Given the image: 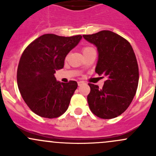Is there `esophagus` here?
Returning <instances> with one entry per match:
<instances>
[{
  "instance_id": "esophagus-1",
  "label": "esophagus",
  "mask_w": 156,
  "mask_h": 156,
  "mask_svg": "<svg viewBox=\"0 0 156 156\" xmlns=\"http://www.w3.org/2000/svg\"><path fill=\"white\" fill-rule=\"evenodd\" d=\"M85 84V83H84V81H78V86H81V85H83V84Z\"/></svg>"
}]
</instances>
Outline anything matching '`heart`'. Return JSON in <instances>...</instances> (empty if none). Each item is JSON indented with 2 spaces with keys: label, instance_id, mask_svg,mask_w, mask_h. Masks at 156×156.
<instances>
[{
  "label": "heart",
  "instance_id": "1",
  "mask_svg": "<svg viewBox=\"0 0 156 156\" xmlns=\"http://www.w3.org/2000/svg\"><path fill=\"white\" fill-rule=\"evenodd\" d=\"M90 49H93V48H89V47H87V48H83V53H84V52H86V51H87V50H90Z\"/></svg>",
  "mask_w": 156,
  "mask_h": 156
}]
</instances>
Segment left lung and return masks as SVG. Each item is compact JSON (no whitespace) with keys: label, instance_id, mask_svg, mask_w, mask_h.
Wrapping results in <instances>:
<instances>
[{"label":"left lung","instance_id":"obj_1","mask_svg":"<svg viewBox=\"0 0 156 156\" xmlns=\"http://www.w3.org/2000/svg\"><path fill=\"white\" fill-rule=\"evenodd\" d=\"M83 37L97 48L95 72L106 77L102 88L89 84V107L100 119H114L128 108L136 92L139 69L135 53L126 39L111 31Z\"/></svg>","mask_w":156,"mask_h":156}]
</instances>
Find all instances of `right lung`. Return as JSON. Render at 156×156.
<instances>
[{
  "instance_id": "1",
  "label": "right lung",
  "mask_w": 156,
  "mask_h": 156,
  "mask_svg": "<svg viewBox=\"0 0 156 156\" xmlns=\"http://www.w3.org/2000/svg\"><path fill=\"white\" fill-rule=\"evenodd\" d=\"M81 38V35L45 34L31 42L22 54L17 84L24 101L37 115L53 119L68 108L78 83L56 81L54 74L63 68L66 56Z\"/></svg>"
}]
</instances>
